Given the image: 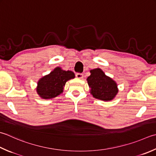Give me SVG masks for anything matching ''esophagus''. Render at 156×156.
Segmentation results:
<instances>
[{"instance_id":"1","label":"esophagus","mask_w":156,"mask_h":156,"mask_svg":"<svg viewBox=\"0 0 156 156\" xmlns=\"http://www.w3.org/2000/svg\"><path fill=\"white\" fill-rule=\"evenodd\" d=\"M76 77L77 78H79V79H82L84 77V75L81 74V73H76Z\"/></svg>"}]
</instances>
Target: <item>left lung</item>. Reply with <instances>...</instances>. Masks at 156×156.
<instances>
[{
  "instance_id": "left-lung-1",
  "label": "left lung",
  "mask_w": 156,
  "mask_h": 156,
  "mask_svg": "<svg viewBox=\"0 0 156 156\" xmlns=\"http://www.w3.org/2000/svg\"><path fill=\"white\" fill-rule=\"evenodd\" d=\"M90 93L94 98L103 101L113 99L118 92L115 82L99 68L90 70V76L87 78Z\"/></svg>"
}]
</instances>
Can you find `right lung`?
<instances>
[{
    "label": "right lung",
    "mask_w": 156,
    "mask_h": 156,
    "mask_svg": "<svg viewBox=\"0 0 156 156\" xmlns=\"http://www.w3.org/2000/svg\"><path fill=\"white\" fill-rule=\"evenodd\" d=\"M74 77V72L72 71H65L56 68L38 81L36 90L42 99L54 98L63 92L66 82Z\"/></svg>",
    "instance_id": "add662e5"
}]
</instances>
